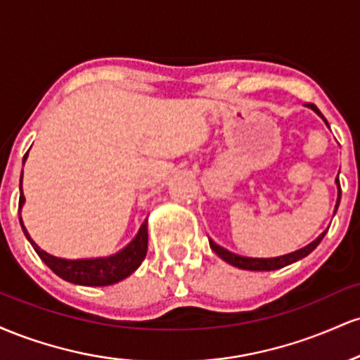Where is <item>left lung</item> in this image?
Masks as SVG:
<instances>
[{
	"instance_id": "obj_1",
	"label": "left lung",
	"mask_w": 360,
	"mask_h": 360,
	"mask_svg": "<svg viewBox=\"0 0 360 360\" xmlns=\"http://www.w3.org/2000/svg\"><path fill=\"white\" fill-rule=\"evenodd\" d=\"M307 106H308V108H311L313 111H315L318 117L323 118V115L320 113V110H318L315 105L308 103ZM323 122L326 123V125H328V122H326L325 118H323ZM335 184H337L338 194H337V203H335V210H333V214L337 213V208H338V205H340V196H342L338 177L335 179ZM326 232H328V229H326L325 232H321L320 235H318L315 240L309 242L308 245L301 247V249L295 250V252H289V254L279 255V257H245V255H238V254H233V252L223 249L221 245L214 243L212 238H208V240H210V247H212V250L218 255V257L225 260V262L232 264V266H235V267H238V269H245V271H276V269H281V267H284V266H289V264L296 262V260L307 257L309 252H313V250L316 249V245L321 242V238L325 237Z\"/></svg>"
}]
</instances>
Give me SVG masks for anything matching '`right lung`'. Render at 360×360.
<instances>
[{
	"instance_id": "add662e5",
	"label": "right lung",
	"mask_w": 360,
	"mask_h": 360,
	"mask_svg": "<svg viewBox=\"0 0 360 360\" xmlns=\"http://www.w3.org/2000/svg\"><path fill=\"white\" fill-rule=\"evenodd\" d=\"M28 152L23 157V164L27 160ZM22 176H20V212H22L25 196L22 189ZM20 223L25 237L32 243L37 254L40 259L47 264L51 269L56 272L59 278L64 281H69L72 284H81V286H110V284L118 283V281L128 278L131 272L139 269L142 260L147 255V243H148V230H147V220L140 225L137 235L131 238L130 243H127L123 249H120L117 254L106 255V257H91V259H62L56 257V255L47 254V252L40 249L37 243L32 240L30 233L25 229L22 217H20Z\"/></svg>"
}]
</instances>
